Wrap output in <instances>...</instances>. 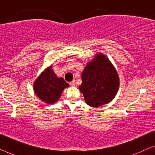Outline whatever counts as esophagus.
Segmentation results:
<instances>
[{"label": "esophagus", "mask_w": 155, "mask_h": 155, "mask_svg": "<svg viewBox=\"0 0 155 155\" xmlns=\"http://www.w3.org/2000/svg\"><path fill=\"white\" fill-rule=\"evenodd\" d=\"M70 85H71V86H75V80H73V81H72V82H70Z\"/></svg>", "instance_id": "1"}]
</instances>
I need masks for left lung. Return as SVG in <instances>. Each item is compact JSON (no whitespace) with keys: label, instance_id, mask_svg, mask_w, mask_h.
I'll list each match as a JSON object with an SVG mask.
<instances>
[{"label":"left lung","instance_id":"1","mask_svg":"<svg viewBox=\"0 0 155 155\" xmlns=\"http://www.w3.org/2000/svg\"><path fill=\"white\" fill-rule=\"evenodd\" d=\"M79 88L90 107H97L109 103L116 96L119 87L117 72L103 54L86 65L82 73Z\"/></svg>","mask_w":155,"mask_h":155}]
</instances>
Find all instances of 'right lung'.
Returning <instances> with one entry per match:
<instances>
[{
  "label": "right lung",
  "instance_id": "1",
  "mask_svg": "<svg viewBox=\"0 0 155 155\" xmlns=\"http://www.w3.org/2000/svg\"><path fill=\"white\" fill-rule=\"evenodd\" d=\"M68 86L63 78L56 77L51 66L37 78L34 90L40 99L46 103L53 104L56 102L64 88Z\"/></svg>",
  "mask_w": 155,
  "mask_h": 155
}]
</instances>
